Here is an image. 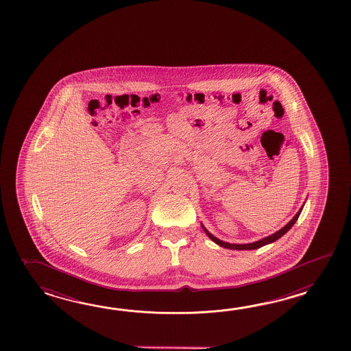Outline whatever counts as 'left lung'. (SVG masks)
Segmentation results:
<instances>
[{
	"label": "left lung",
	"mask_w": 351,
	"mask_h": 351,
	"mask_svg": "<svg viewBox=\"0 0 351 351\" xmlns=\"http://www.w3.org/2000/svg\"><path fill=\"white\" fill-rule=\"evenodd\" d=\"M301 210H302V207L300 208L298 213H296V216L292 218L291 221L289 222V223L285 226L284 228H281L280 231H277L276 233H274V234H271L269 237H266V239H260V241H256L254 243H247V245H233V243H228V242H224V241H221V239H217L215 237L212 233H209L206 228H204V226L202 224V227H203V231L207 233V236H208L209 239H212L213 242H216L217 245H219V246L224 247V248H228V250H256V248H260L262 246H266V245H269V243H272V242H275L277 239H280V237H282L286 232L289 231L290 228H291L292 226L295 224V222L298 221V216H300V213H301Z\"/></svg>",
	"instance_id": "left-lung-1"
}]
</instances>
